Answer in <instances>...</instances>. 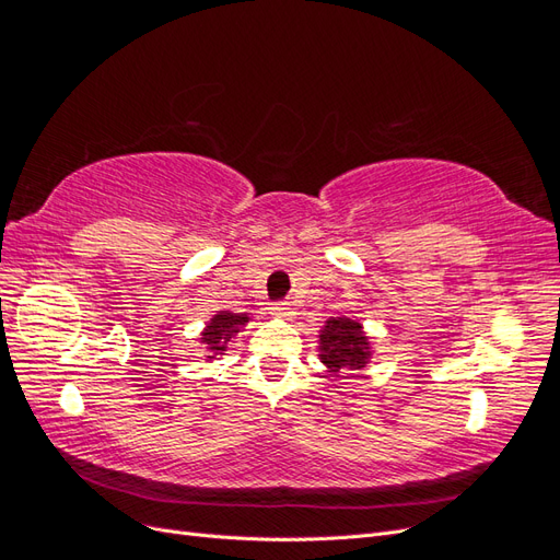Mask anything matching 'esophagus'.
<instances>
[{
	"mask_svg": "<svg viewBox=\"0 0 560 560\" xmlns=\"http://www.w3.org/2000/svg\"><path fill=\"white\" fill-rule=\"evenodd\" d=\"M268 311H270V315H276V317H292L294 315L292 306L287 301H273L268 306Z\"/></svg>",
	"mask_w": 560,
	"mask_h": 560,
	"instance_id": "1",
	"label": "esophagus"
}]
</instances>
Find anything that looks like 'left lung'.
<instances>
[{
  "mask_svg": "<svg viewBox=\"0 0 560 560\" xmlns=\"http://www.w3.org/2000/svg\"><path fill=\"white\" fill-rule=\"evenodd\" d=\"M319 360L331 374L341 369H362L369 360V338L362 325L350 317H331L319 331Z\"/></svg>",
  "mask_w": 560,
  "mask_h": 560,
  "instance_id": "left-lung-1",
  "label": "left lung"
}]
</instances>
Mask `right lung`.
<instances>
[{
	"label": "right lung",
	"mask_w": 560,
	"mask_h": 560,
	"mask_svg": "<svg viewBox=\"0 0 560 560\" xmlns=\"http://www.w3.org/2000/svg\"><path fill=\"white\" fill-rule=\"evenodd\" d=\"M249 322L247 315L235 313H219L208 322V329L202 331V343L208 346L212 354H224L231 338L241 331V327Z\"/></svg>",
	"instance_id": "1"
}]
</instances>
